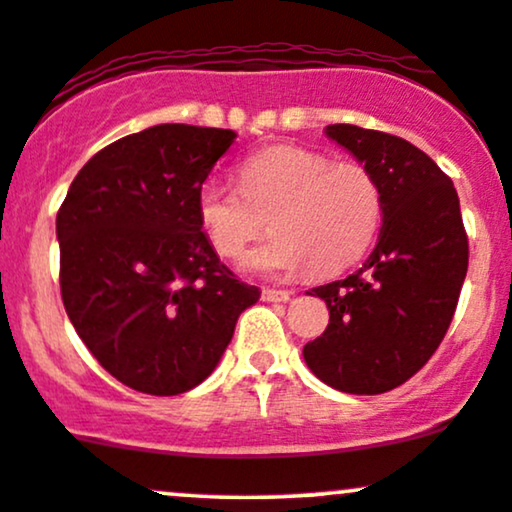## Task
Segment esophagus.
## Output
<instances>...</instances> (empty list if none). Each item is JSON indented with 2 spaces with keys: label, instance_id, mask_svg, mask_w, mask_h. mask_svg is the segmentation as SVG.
Wrapping results in <instances>:
<instances>
[{
  "label": "esophagus",
  "instance_id": "1",
  "mask_svg": "<svg viewBox=\"0 0 512 512\" xmlns=\"http://www.w3.org/2000/svg\"><path fill=\"white\" fill-rule=\"evenodd\" d=\"M291 296H293L291 291H281V289H264L262 291V298L269 303H286V301H291Z\"/></svg>",
  "mask_w": 512,
  "mask_h": 512
}]
</instances>
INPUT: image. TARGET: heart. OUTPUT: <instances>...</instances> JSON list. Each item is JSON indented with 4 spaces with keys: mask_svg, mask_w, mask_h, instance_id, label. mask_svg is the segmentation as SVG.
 <instances>
[{
    "mask_svg": "<svg viewBox=\"0 0 512 512\" xmlns=\"http://www.w3.org/2000/svg\"><path fill=\"white\" fill-rule=\"evenodd\" d=\"M378 180L358 161L301 146H272L240 166V187L204 182L197 216L221 257L238 260L267 228L276 236L250 255L269 276L334 274L363 255L380 226Z\"/></svg>",
    "mask_w": 512,
    "mask_h": 512,
    "instance_id": "obj_1",
    "label": "heart"
}]
</instances>
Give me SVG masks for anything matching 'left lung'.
Listing matches in <instances>:
<instances>
[{
    "instance_id": "obj_1",
    "label": "left lung",
    "mask_w": 512,
    "mask_h": 512,
    "mask_svg": "<svg viewBox=\"0 0 512 512\" xmlns=\"http://www.w3.org/2000/svg\"><path fill=\"white\" fill-rule=\"evenodd\" d=\"M325 132L378 180L383 228L354 274L308 291L327 303L330 325L303 358L334 390L380 395L426 366L455 315L469 264L460 199L407 139L356 125Z\"/></svg>"
}]
</instances>
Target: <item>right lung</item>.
Instances as JSON below:
<instances>
[{
	"label": "right lung",
	"mask_w": 512,
	"mask_h": 512,
	"mask_svg": "<svg viewBox=\"0 0 512 512\" xmlns=\"http://www.w3.org/2000/svg\"><path fill=\"white\" fill-rule=\"evenodd\" d=\"M233 129L156 125L98 151L60 211V289L76 334L122 385L156 397L207 380L260 289L221 264L197 192Z\"/></svg>",
	"instance_id": "add662e5"
}]
</instances>
